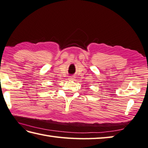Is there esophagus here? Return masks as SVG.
Wrapping results in <instances>:
<instances>
[{
	"instance_id": "esophagus-1",
	"label": "esophagus",
	"mask_w": 148,
	"mask_h": 148,
	"mask_svg": "<svg viewBox=\"0 0 148 148\" xmlns=\"http://www.w3.org/2000/svg\"><path fill=\"white\" fill-rule=\"evenodd\" d=\"M69 80H70V81H73V80H74V78L73 76H70L69 77Z\"/></svg>"
}]
</instances>
